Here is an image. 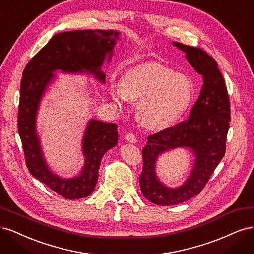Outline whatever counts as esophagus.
I'll list each match as a JSON object with an SVG mask.
<instances>
[{
	"label": "esophagus",
	"instance_id": "obj_1",
	"mask_svg": "<svg viewBox=\"0 0 254 254\" xmlns=\"http://www.w3.org/2000/svg\"><path fill=\"white\" fill-rule=\"evenodd\" d=\"M125 139L128 141V142H130V143H136V136L132 133V132H129V133H127L126 135H125Z\"/></svg>",
	"mask_w": 254,
	"mask_h": 254
}]
</instances>
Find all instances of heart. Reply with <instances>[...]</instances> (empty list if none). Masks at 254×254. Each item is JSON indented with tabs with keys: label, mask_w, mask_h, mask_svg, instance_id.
I'll return each instance as SVG.
<instances>
[{
	"label": "heart",
	"mask_w": 254,
	"mask_h": 254,
	"mask_svg": "<svg viewBox=\"0 0 254 254\" xmlns=\"http://www.w3.org/2000/svg\"><path fill=\"white\" fill-rule=\"evenodd\" d=\"M110 93L118 105L139 101L136 113L141 124L150 130H162L188 108L193 89L187 76L158 63H146L129 68L122 83L111 84Z\"/></svg>",
	"instance_id": "1"
}]
</instances>
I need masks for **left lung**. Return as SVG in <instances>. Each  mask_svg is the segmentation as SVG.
<instances>
[{"mask_svg":"<svg viewBox=\"0 0 254 254\" xmlns=\"http://www.w3.org/2000/svg\"><path fill=\"white\" fill-rule=\"evenodd\" d=\"M186 54L190 64L203 77L200 95L190 110L189 119L158 133L148 135L143 148V170L140 187L145 198L155 204L174 205L198 195L224 158L230 126V101L226 83L212 56L200 48L174 42ZM177 147L192 149L194 167L183 186L165 187L155 175L157 157Z\"/></svg>","mask_w":254,"mask_h":254,"instance_id":"1","label":"left lung"}]
</instances>
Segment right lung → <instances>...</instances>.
<instances>
[{
	"label": "right lung",
	"instance_id": "right-lung-1",
	"mask_svg": "<svg viewBox=\"0 0 254 254\" xmlns=\"http://www.w3.org/2000/svg\"><path fill=\"white\" fill-rule=\"evenodd\" d=\"M120 33L115 30L86 29L54 36L44 48L28 61L21 79L18 131L29 173L65 199L88 197L94 190L98 168L106 151L118 143V125L91 120L82 141L84 166L72 179H63L50 171L42 156L36 132V117L45 89L54 78L53 72L92 73L105 82L101 71L104 60L111 59Z\"/></svg>",
	"mask_w": 254,
	"mask_h": 254
}]
</instances>
